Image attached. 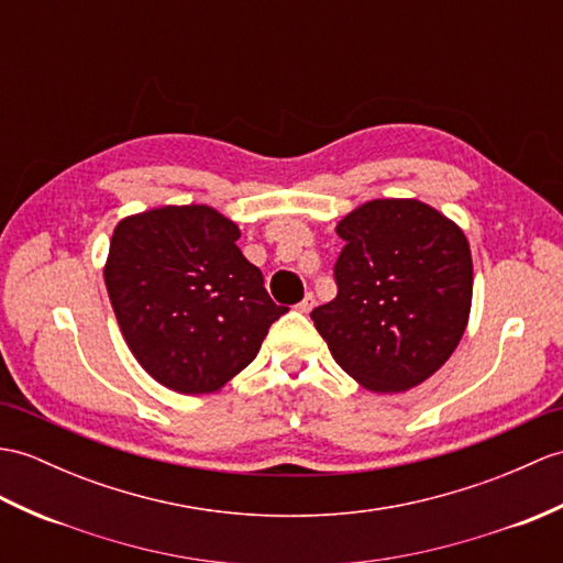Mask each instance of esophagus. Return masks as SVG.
<instances>
[{
  "instance_id": "34e87169",
  "label": "esophagus",
  "mask_w": 563,
  "mask_h": 563,
  "mask_svg": "<svg viewBox=\"0 0 563 563\" xmlns=\"http://www.w3.org/2000/svg\"><path fill=\"white\" fill-rule=\"evenodd\" d=\"M313 309V295L311 292H307L305 295V299H302V302H299L297 305V311H302V313H309Z\"/></svg>"
}]
</instances>
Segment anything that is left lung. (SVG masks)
<instances>
[{
	"instance_id": "8db88e82",
	"label": "left lung",
	"mask_w": 563,
	"mask_h": 563,
	"mask_svg": "<svg viewBox=\"0 0 563 563\" xmlns=\"http://www.w3.org/2000/svg\"><path fill=\"white\" fill-rule=\"evenodd\" d=\"M335 232L338 295L311 311L333 360L374 394L427 382L459 347L473 305L463 230L417 199H374Z\"/></svg>"
}]
</instances>
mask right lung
Returning a JSON list of instances; mask_svg holds the SVG:
<instances>
[{"instance_id":"right-lung-1","label":"right lung","mask_w":563,"mask_h":563,"mask_svg":"<svg viewBox=\"0 0 563 563\" xmlns=\"http://www.w3.org/2000/svg\"><path fill=\"white\" fill-rule=\"evenodd\" d=\"M211 206H161L117 222L104 285L132 355L177 394H216L252 364L287 307Z\"/></svg>"}]
</instances>
